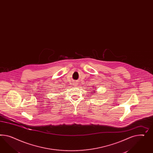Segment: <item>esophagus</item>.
I'll list each match as a JSON object with an SVG mask.
<instances>
[{
  "label": "esophagus",
  "instance_id": "esophagus-1",
  "mask_svg": "<svg viewBox=\"0 0 153 153\" xmlns=\"http://www.w3.org/2000/svg\"><path fill=\"white\" fill-rule=\"evenodd\" d=\"M74 85H75V86H76V85H76L77 83L76 82L74 83Z\"/></svg>",
  "mask_w": 153,
  "mask_h": 153
}]
</instances>
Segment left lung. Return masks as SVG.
Wrapping results in <instances>:
<instances>
[{"mask_svg":"<svg viewBox=\"0 0 153 153\" xmlns=\"http://www.w3.org/2000/svg\"><path fill=\"white\" fill-rule=\"evenodd\" d=\"M93 92H94V91H93Z\"/></svg>","mask_w":153,"mask_h":153,"instance_id":"8db88e82","label":"left lung"}]
</instances>
